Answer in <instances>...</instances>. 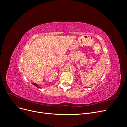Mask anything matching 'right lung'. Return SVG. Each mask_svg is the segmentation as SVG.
Listing matches in <instances>:
<instances>
[{
  "instance_id": "obj_1",
  "label": "right lung",
  "mask_w": 127,
  "mask_h": 127,
  "mask_svg": "<svg viewBox=\"0 0 127 127\" xmlns=\"http://www.w3.org/2000/svg\"><path fill=\"white\" fill-rule=\"evenodd\" d=\"M33 85H34V86H35L36 87H38V88H41L40 86H38L37 85V84H36V83H33Z\"/></svg>"
}]
</instances>
